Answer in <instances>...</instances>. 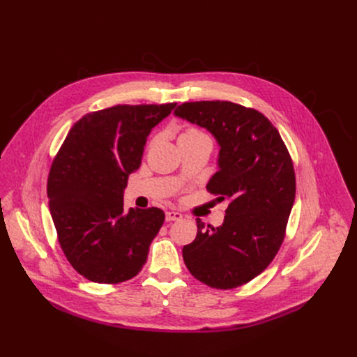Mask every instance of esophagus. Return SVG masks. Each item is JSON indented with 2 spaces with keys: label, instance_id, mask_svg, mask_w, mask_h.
Instances as JSON below:
<instances>
[{
  "label": "esophagus",
  "instance_id": "esophagus-1",
  "mask_svg": "<svg viewBox=\"0 0 357 357\" xmlns=\"http://www.w3.org/2000/svg\"><path fill=\"white\" fill-rule=\"evenodd\" d=\"M181 218H183V215L177 211H167L165 212V219L168 220V222H172V220H178Z\"/></svg>",
  "mask_w": 357,
  "mask_h": 357
}]
</instances>
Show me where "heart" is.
Wrapping results in <instances>:
<instances>
[{"label": "heart", "mask_w": 357, "mask_h": 357, "mask_svg": "<svg viewBox=\"0 0 357 357\" xmlns=\"http://www.w3.org/2000/svg\"><path fill=\"white\" fill-rule=\"evenodd\" d=\"M195 135H203L200 130H197V129H188L185 132H183L181 135H180V138L181 137H195Z\"/></svg>", "instance_id": "heart-1"}]
</instances>
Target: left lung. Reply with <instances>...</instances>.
I'll return each mask as SVG.
<instances>
[{
  "label": "left lung",
  "instance_id": "1",
  "mask_svg": "<svg viewBox=\"0 0 357 357\" xmlns=\"http://www.w3.org/2000/svg\"><path fill=\"white\" fill-rule=\"evenodd\" d=\"M174 114L205 128L219 145L208 190L228 200L212 228L197 218V235L183 247L190 273L211 287L232 289L256 276L279 251L295 202V172L278 129L260 112L231 101H193Z\"/></svg>",
  "mask_w": 357,
  "mask_h": 357
}]
</instances>
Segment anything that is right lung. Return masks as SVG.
<instances>
[{"mask_svg": "<svg viewBox=\"0 0 357 357\" xmlns=\"http://www.w3.org/2000/svg\"><path fill=\"white\" fill-rule=\"evenodd\" d=\"M177 103L113 106L71 128L50 167L49 209L68 261L96 283L137 276L164 222L158 208H123L152 128Z\"/></svg>", "mask_w": 357, "mask_h": 357, "instance_id": "obj_1", "label": "right lung"}]
</instances>
